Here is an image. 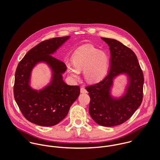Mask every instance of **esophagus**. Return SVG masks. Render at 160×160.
Returning <instances> with one entry per match:
<instances>
[{
	"instance_id": "esophagus-1",
	"label": "esophagus",
	"mask_w": 160,
	"mask_h": 160,
	"mask_svg": "<svg viewBox=\"0 0 160 160\" xmlns=\"http://www.w3.org/2000/svg\"><path fill=\"white\" fill-rule=\"evenodd\" d=\"M80 91L81 93H87L88 91H87V90L85 89V88H84V87H82L81 88V90H80Z\"/></svg>"
}]
</instances>
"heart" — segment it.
<instances>
[{"mask_svg": "<svg viewBox=\"0 0 160 160\" xmlns=\"http://www.w3.org/2000/svg\"><path fill=\"white\" fill-rule=\"evenodd\" d=\"M72 61L73 65H67V72L72 78L78 79L80 71L84 70L85 79L89 82H96L105 76L110 58L105 52L93 46H86L74 53Z\"/></svg>", "mask_w": 160, "mask_h": 160, "instance_id": "heart-1", "label": "heart"}]
</instances>
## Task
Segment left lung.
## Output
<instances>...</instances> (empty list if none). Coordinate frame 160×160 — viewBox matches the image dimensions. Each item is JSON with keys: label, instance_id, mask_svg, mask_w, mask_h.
I'll use <instances>...</instances> for the list:
<instances>
[{"label": "left lung", "instance_id": "left-lung-1", "mask_svg": "<svg viewBox=\"0 0 160 160\" xmlns=\"http://www.w3.org/2000/svg\"><path fill=\"white\" fill-rule=\"evenodd\" d=\"M110 47V69L99 82L86 87L91 100L89 112L92 118L99 125L112 127L128 120L142 103L144 78L135 53L119 41L102 38ZM127 73L130 84L127 93L119 99H113L109 91L114 77Z\"/></svg>", "mask_w": 160, "mask_h": 160}]
</instances>
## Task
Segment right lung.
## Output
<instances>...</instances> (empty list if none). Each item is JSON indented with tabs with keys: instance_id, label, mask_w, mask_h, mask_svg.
Masks as SVG:
<instances>
[{
	"instance_id": "right-lung-1",
	"label": "right lung",
	"mask_w": 160,
	"mask_h": 160,
	"mask_svg": "<svg viewBox=\"0 0 160 160\" xmlns=\"http://www.w3.org/2000/svg\"><path fill=\"white\" fill-rule=\"evenodd\" d=\"M69 36L46 40L34 47L19 62L15 71L13 94L24 117L42 126H52L62 121L80 93L78 86H69L63 80L67 69L64 62L50 55L62 46ZM39 61H46L52 69L51 84L37 92L28 85L30 71Z\"/></svg>"
}]
</instances>
